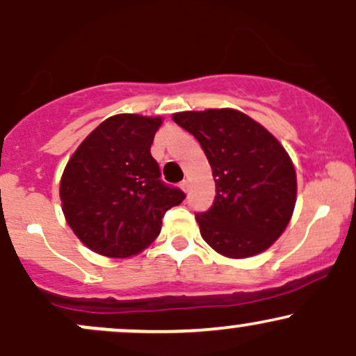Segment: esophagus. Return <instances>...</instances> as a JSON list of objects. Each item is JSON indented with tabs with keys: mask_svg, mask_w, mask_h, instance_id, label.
Wrapping results in <instances>:
<instances>
[{
	"mask_svg": "<svg viewBox=\"0 0 356 356\" xmlns=\"http://www.w3.org/2000/svg\"><path fill=\"white\" fill-rule=\"evenodd\" d=\"M181 189H182L184 192L189 191V182H187V181H182V182H181Z\"/></svg>",
	"mask_w": 356,
	"mask_h": 356,
	"instance_id": "34e87169",
	"label": "esophagus"
}]
</instances>
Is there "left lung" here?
Wrapping results in <instances>:
<instances>
[{
	"label": "left lung",
	"instance_id": "8db88e82",
	"mask_svg": "<svg viewBox=\"0 0 356 356\" xmlns=\"http://www.w3.org/2000/svg\"><path fill=\"white\" fill-rule=\"evenodd\" d=\"M172 120L197 138L216 182L211 209L195 214L202 239L234 259L266 251L296 202V172L283 145L239 110L181 112Z\"/></svg>",
	"mask_w": 356,
	"mask_h": 356
}]
</instances>
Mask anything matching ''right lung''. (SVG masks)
Segmentation results:
<instances>
[{"label": "right lung", "mask_w": 356, "mask_h": 356, "mask_svg": "<svg viewBox=\"0 0 356 356\" xmlns=\"http://www.w3.org/2000/svg\"><path fill=\"white\" fill-rule=\"evenodd\" d=\"M161 117H108L81 142L60 182L61 209L85 246L129 257L157 238L162 218L186 194L161 181L150 155Z\"/></svg>", "instance_id": "right-lung-1"}]
</instances>
